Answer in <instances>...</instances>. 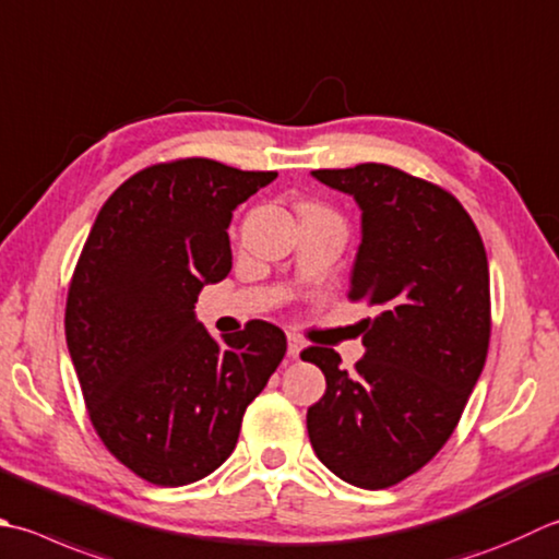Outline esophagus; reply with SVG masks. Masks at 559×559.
<instances>
[{"mask_svg": "<svg viewBox=\"0 0 559 559\" xmlns=\"http://www.w3.org/2000/svg\"><path fill=\"white\" fill-rule=\"evenodd\" d=\"M300 352H302V338L295 336V334H288V356L298 358Z\"/></svg>", "mask_w": 559, "mask_h": 559, "instance_id": "esophagus-1", "label": "esophagus"}]
</instances>
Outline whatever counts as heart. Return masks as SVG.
<instances>
[{
  "label": "heart",
  "instance_id": "heart-1",
  "mask_svg": "<svg viewBox=\"0 0 559 559\" xmlns=\"http://www.w3.org/2000/svg\"><path fill=\"white\" fill-rule=\"evenodd\" d=\"M305 207H317V205H305Z\"/></svg>",
  "mask_w": 559,
  "mask_h": 559
}]
</instances>
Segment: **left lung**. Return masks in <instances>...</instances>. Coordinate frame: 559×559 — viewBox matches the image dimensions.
I'll list each match as a JSON object with an SVG mask.
<instances>
[{"label": "left lung", "mask_w": 559, "mask_h": 559, "mask_svg": "<svg viewBox=\"0 0 559 559\" xmlns=\"http://www.w3.org/2000/svg\"><path fill=\"white\" fill-rule=\"evenodd\" d=\"M354 195L360 247L348 300L366 320L354 373L334 348L300 354L326 378L308 409L310 443L344 483L385 489L417 473L451 439L489 348V266L473 217L441 186L388 164L317 169Z\"/></svg>", "instance_id": "1"}]
</instances>
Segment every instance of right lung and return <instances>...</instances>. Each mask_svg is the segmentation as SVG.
<instances>
[{
  "label": "right lung",
  "mask_w": 559,
  "mask_h": 559,
  "mask_svg": "<svg viewBox=\"0 0 559 559\" xmlns=\"http://www.w3.org/2000/svg\"><path fill=\"white\" fill-rule=\"evenodd\" d=\"M276 177L205 157L152 164L108 195L76 261L64 336L86 412L116 461L152 485L221 467L286 356L276 324L251 320L217 344L193 312L233 269V211Z\"/></svg>",
  "instance_id": "right-lung-1"
}]
</instances>
